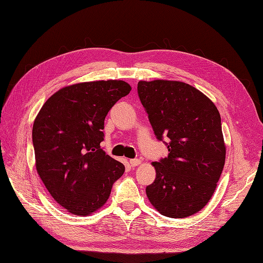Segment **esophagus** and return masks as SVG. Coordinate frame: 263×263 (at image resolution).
<instances>
[{"instance_id": "1", "label": "esophagus", "mask_w": 263, "mask_h": 263, "mask_svg": "<svg viewBox=\"0 0 263 263\" xmlns=\"http://www.w3.org/2000/svg\"><path fill=\"white\" fill-rule=\"evenodd\" d=\"M130 164H131V166H138L139 164H141V160L132 159V160H130Z\"/></svg>"}]
</instances>
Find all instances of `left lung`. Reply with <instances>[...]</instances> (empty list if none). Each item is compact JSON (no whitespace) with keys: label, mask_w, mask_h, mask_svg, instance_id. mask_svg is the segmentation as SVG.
Here are the masks:
<instances>
[{"label":"left lung","mask_w":263,"mask_h":263,"mask_svg":"<svg viewBox=\"0 0 263 263\" xmlns=\"http://www.w3.org/2000/svg\"><path fill=\"white\" fill-rule=\"evenodd\" d=\"M138 94L157 139L169 150L153 162L157 178L146 196L165 217H189L211 199L223 170L220 113L203 93L179 81H140Z\"/></svg>","instance_id":"left-lung-1"}]
</instances>
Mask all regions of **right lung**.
<instances>
[{"label": "right lung", "instance_id": "obj_1", "mask_svg": "<svg viewBox=\"0 0 263 263\" xmlns=\"http://www.w3.org/2000/svg\"><path fill=\"white\" fill-rule=\"evenodd\" d=\"M131 91L124 81L65 86L46 101L33 124L35 165L52 198L76 215H89L109 199L125 167L101 149L104 120Z\"/></svg>", "mask_w": 263, "mask_h": 263}]
</instances>
